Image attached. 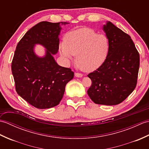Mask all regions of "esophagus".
<instances>
[{"mask_svg":"<svg viewBox=\"0 0 149 149\" xmlns=\"http://www.w3.org/2000/svg\"><path fill=\"white\" fill-rule=\"evenodd\" d=\"M83 74H81V73H78V72H75V76L77 77H83Z\"/></svg>","mask_w":149,"mask_h":149,"instance_id":"obj_1","label":"esophagus"}]
</instances>
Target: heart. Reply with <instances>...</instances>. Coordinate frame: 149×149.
Here are the masks:
<instances>
[{"mask_svg":"<svg viewBox=\"0 0 149 149\" xmlns=\"http://www.w3.org/2000/svg\"><path fill=\"white\" fill-rule=\"evenodd\" d=\"M109 50V41L105 34L89 28H81L66 34L61 52L70 59L76 56L75 62L82 70L91 72L105 61Z\"/></svg>","mask_w":149,"mask_h":149,"instance_id":"1","label":"heart"}]
</instances>
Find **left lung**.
Segmentation results:
<instances>
[{
	"label": "left lung",
	"instance_id": "1",
	"mask_svg": "<svg viewBox=\"0 0 149 149\" xmlns=\"http://www.w3.org/2000/svg\"><path fill=\"white\" fill-rule=\"evenodd\" d=\"M103 29L109 41L108 55L88 75L91 85L87 92L95 104L113 106L122 102L136 86L140 54L131 36L111 22Z\"/></svg>",
	"mask_w": 149,
	"mask_h": 149
}]
</instances>
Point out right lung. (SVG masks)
Here are the masks:
<instances>
[{
	"mask_svg": "<svg viewBox=\"0 0 149 149\" xmlns=\"http://www.w3.org/2000/svg\"><path fill=\"white\" fill-rule=\"evenodd\" d=\"M68 24L40 22L25 34L15 51L11 71L16 91L22 99L38 109L58 105L66 84L74 78V72L58 65L52 56L59 49L61 26ZM35 44H41L46 48L43 58L34 54Z\"/></svg>",
	"mask_w": 149,
	"mask_h": 149,
	"instance_id": "1",
	"label": "right lung"
}]
</instances>
